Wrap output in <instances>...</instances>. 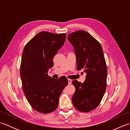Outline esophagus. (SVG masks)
Wrapping results in <instances>:
<instances>
[{"instance_id":"esophagus-1","label":"esophagus","mask_w":130,"mask_h":130,"mask_svg":"<svg viewBox=\"0 0 130 130\" xmlns=\"http://www.w3.org/2000/svg\"><path fill=\"white\" fill-rule=\"evenodd\" d=\"M71 82H72V80H71L70 79H68V84H71Z\"/></svg>"}]
</instances>
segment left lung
<instances>
[{"label": "left lung", "instance_id": "1", "mask_svg": "<svg viewBox=\"0 0 130 130\" xmlns=\"http://www.w3.org/2000/svg\"><path fill=\"white\" fill-rule=\"evenodd\" d=\"M74 47L77 69L87 74L83 83L73 80L75 92L72 97L74 107L82 112L95 109L103 97L107 87V69L100 43L86 31L80 30L68 35Z\"/></svg>", "mask_w": 130, "mask_h": 130}]
</instances>
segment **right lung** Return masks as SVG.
I'll return each instance as SVG.
<instances>
[{
  "instance_id": "right-lung-1",
  "label": "right lung",
  "mask_w": 130,
  "mask_h": 130,
  "mask_svg": "<svg viewBox=\"0 0 130 130\" xmlns=\"http://www.w3.org/2000/svg\"><path fill=\"white\" fill-rule=\"evenodd\" d=\"M66 36L41 32L23 50L20 67L23 90L31 106L41 113L56 110L61 94L68 84L65 76L56 79L47 74L54 65V56L65 42Z\"/></svg>"
}]
</instances>
